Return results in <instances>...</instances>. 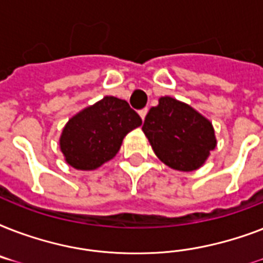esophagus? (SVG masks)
I'll return each instance as SVG.
<instances>
[{
    "label": "esophagus",
    "instance_id": "1",
    "mask_svg": "<svg viewBox=\"0 0 263 263\" xmlns=\"http://www.w3.org/2000/svg\"><path fill=\"white\" fill-rule=\"evenodd\" d=\"M147 111L148 109L147 107H144V109H142V110H139V116H140V119L144 120V117H146V115H147Z\"/></svg>",
    "mask_w": 263,
    "mask_h": 263
}]
</instances>
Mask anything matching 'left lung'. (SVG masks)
I'll list each match as a JSON object with an SVG mask.
<instances>
[{
    "label": "left lung",
    "mask_w": 263,
    "mask_h": 263,
    "mask_svg": "<svg viewBox=\"0 0 263 263\" xmlns=\"http://www.w3.org/2000/svg\"><path fill=\"white\" fill-rule=\"evenodd\" d=\"M142 129L156 156L180 172L199 169L217 146L212 121L172 97L158 99V105L148 110Z\"/></svg>",
    "instance_id": "left-lung-1"
}]
</instances>
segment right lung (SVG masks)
I'll list each match as a JSON object with an SVG mask.
<instances>
[{
  "mask_svg": "<svg viewBox=\"0 0 263 263\" xmlns=\"http://www.w3.org/2000/svg\"><path fill=\"white\" fill-rule=\"evenodd\" d=\"M140 125L142 119L127 101L106 95L68 120L60 136V150L72 168L94 171L110 161L128 132Z\"/></svg>",
  "mask_w": 263,
  "mask_h": 263,
  "instance_id": "add662e5",
  "label": "right lung"
}]
</instances>
